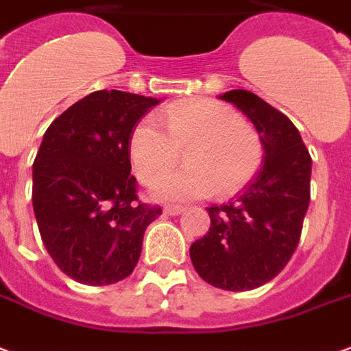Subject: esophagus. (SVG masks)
Instances as JSON below:
<instances>
[{"mask_svg": "<svg viewBox=\"0 0 351 351\" xmlns=\"http://www.w3.org/2000/svg\"><path fill=\"white\" fill-rule=\"evenodd\" d=\"M183 211H185V207L183 206H166L165 207V213L166 215H170V217H176V215H181L183 213Z\"/></svg>", "mask_w": 351, "mask_h": 351, "instance_id": "1", "label": "esophagus"}]
</instances>
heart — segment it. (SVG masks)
Wrapping results in <instances>:
<instances>
[{
	"label": "heart",
	"instance_id": "b5f03b06",
	"mask_svg": "<svg viewBox=\"0 0 351 351\" xmlns=\"http://www.w3.org/2000/svg\"><path fill=\"white\" fill-rule=\"evenodd\" d=\"M160 122L140 119L129 140L130 160L142 181L162 176L177 162L178 149L189 147L186 169L151 185L158 200H200L217 191L228 198L260 172L262 138L228 104L213 99L178 102L160 114Z\"/></svg>",
	"mask_w": 351,
	"mask_h": 351
}]
</instances>
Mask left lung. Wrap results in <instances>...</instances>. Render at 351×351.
Instances as JSON below:
<instances>
[{
  "mask_svg": "<svg viewBox=\"0 0 351 351\" xmlns=\"http://www.w3.org/2000/svg\"><path fill=\"white\" fill-rule=\"evenodd\" d=\"M256 127L263 166L241 196L207 207L211 226L191 245L196 273L215 288L254 290L269 282L298 249L311 202L312 158L295 125L245 89L221 95Z\"/></svg>",
  "mask_w": 351,
  "mask_h": 351,
  "instance_id": "left-lung-1",
  "label": "left lung"
}]
</instances>
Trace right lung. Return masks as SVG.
Wrapping results in <instances>:
<instances>
[{
    "mask_svg": "<svg viewBox=\"0 0 351 351\" xmlns=\"http://www.w3.org/2000/svg\"><path fill=\"white\" fill-rule=\"evenodd\" d=\"M153 97L101 89L46 129L33 162V211L48 254L76 282L106 286L136 267L144 232L162 213L138 200L130 132Z\"/></svg>",
    "mask_w": 351,
    "mask_h": 351,
    "instance_id": "obj_1",
    "label": "right lung"
}]
</instances>
